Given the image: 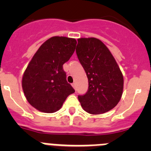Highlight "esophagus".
<instances>
[{
	"label": "esophagus",
	"instance_id": "34e87169",
	"mask_svg": "<svg viewBox=\"0 0 151 151\" xmlns=\"http://www.w3.org/2000/svg\"><path fill=\"white\" fill-rule=\"evenodd\" d=\"M72 86H73V87L74 88L75 90H76V83H73V84H72Z\"/></svg>",
	"mask_w": 151,
	"mask_h": 151
}]
</instances>
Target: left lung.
Wrapping results in <instances>:
<instances>
[{"label":"left lung","mask_w":151,"mask_h":151,"mask_svg":"<svg viewBox=\"0 0 151 151\" xmlns=\"http://www.w3.org/2000/svg\"><path fill=\"white\" fill-rule=\"evenodd\" d=\"M76 54L88 79L87 93L78 97L83 110L94 115L110 111L123 91V76L115 58L95 38H78Z\"/></svg>","instance_id":"obj_1"}]
</instances>
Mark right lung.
I'll return each mask as SVG.
<instances>
[{
  "label": "right lung",
  "mask_w": 151,
  "mask_h": 151,
  "mask_svg": "<svg viewBox=\"0 0 151 151\" xmlns=\"http://www.w3.org/2000/svg\"><path fill=\"white\" fill-rule=\"evenodd\" d=\"M76 44L75 38L52 37L41 45L29 62L22 87L28 102L38 111L57 112L75 92L66 81L63 66L72 57Z\"/></svg>",
  "instance_id": "right-lung-1"
}]
</instances>
